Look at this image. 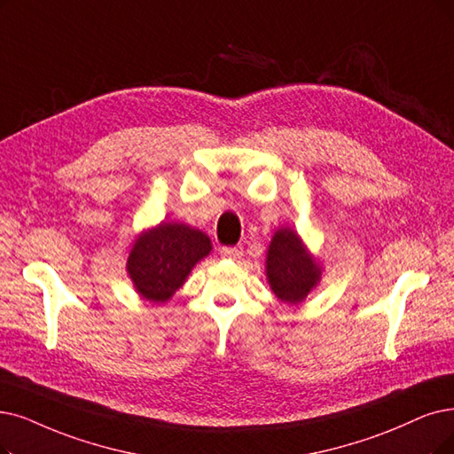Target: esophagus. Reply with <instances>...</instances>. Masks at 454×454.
I'll return each instance as SVG.
<instances>
[{
	"label": "esophagus",
	"instance_id": "34e87169",
	"mask_svg": "<svg viewBox=\"0 0 454 454\" xmlns=\"http://www.w3.org/2000/svg\"><path fill=\"white\" fill-rule=\"evenodd\" d=\"M220 253H222V257H227V259H240V257L244 255V247H242V246L222 247Z\"/></svg>",
	"mask_w": 454,
	"mask_h": 454
}]
</instances>
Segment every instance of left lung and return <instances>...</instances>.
Here are the masks:
<instances>
[{
  "instance_id": "left-lung-1",
  "label": "left lung",
  "mask_w": 454,
  "mask_h": 454,
  "mask_svg": "<svg viewBox=\"0 0 454 454\" xmlns=\"http://www.w3.org/2000/svg\"><path fill=\"white\" fill-rule=\"evenodd\" d=\"M322 268L298 234L278 229L266 255V278L274 294L285 303H300L318 285Z\"/></svg>"
}]
</instances>
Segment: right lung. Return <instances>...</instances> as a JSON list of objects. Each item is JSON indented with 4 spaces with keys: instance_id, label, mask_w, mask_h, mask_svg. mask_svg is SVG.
<instances>
[{
    "instance_id": "add662e5",
    "label": "right lung",
    "mask_w": 454,
    "mask_h": 454,
    "mask_svg": "<svg viewBox=\"0 0 454 454\" xmlns=\"http://www.w3.org/2000/svg\"><path fill=\"white\" fill-rule=\"evenodd\" d=\"M210 249V239L199 229L161 222L136 239L126 270L139 296L164 303L184 285L192 268L205 259Z\"/></svg>"
}]
</instances>
